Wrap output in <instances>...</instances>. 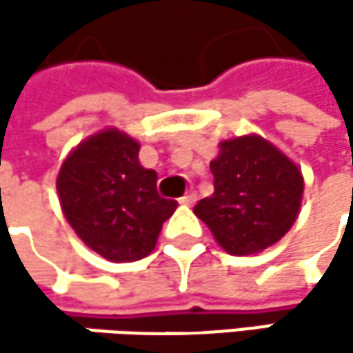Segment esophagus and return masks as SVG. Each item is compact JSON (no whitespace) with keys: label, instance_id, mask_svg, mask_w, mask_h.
I'll use <instances>...</instances> for the list:
<instances>
[{"label":"esophagus","instance_id":"obj_1","mask_svg":"<svg viewBox=\"0 0 353 353\" xmlns=\"http://www.w3.org/2000/svg\"><path fill=\"white\" fill-rule=\"evenodd\" d=\"M198 200V196H196V192H188L185 196H181L179 198V204H185V206H192L194 202Z\"/></svg>","mask_w":353,"mask_h":353}]
</instances>
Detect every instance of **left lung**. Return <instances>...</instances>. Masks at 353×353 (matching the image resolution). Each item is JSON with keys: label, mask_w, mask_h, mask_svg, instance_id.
<instances>
[{"label": "left lung", "mask_w": 353, "mask_h": 353, "mask_svg": "<svg viewBox=\"0 0 353 353\" xmlns=\"http://www.w3.org/2000/svg\"><path fill=\"white\" fill-rule=\"evenodd\" d=\"M210 172L214 192L194 206V214L227 253H259L290 231L301 212L305 179L274 143L259 134L223 141Z\"/></svg>", "instance_id": "left-lung-1"}]
</instances>
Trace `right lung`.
I'll use <instances>...</instances> for the list:
<instances>
[{
  "label": "right lung",
  "instance_id": "1",
  "mask_svg": "<svg viewBox=\"0 0 353 353\" xmlns=\"http://www.w3.org/2000/svg\"><path fill=\"white\" fill-rule=\"evenodd\" d=\"M139 141L110 126L81 141L57 176L61 210L77 237L108 261H137L155 245L176 200L139 161Z\"/></svg>",
  "mask_w": 353,
  "mask_h": 353
}]
</instances>
